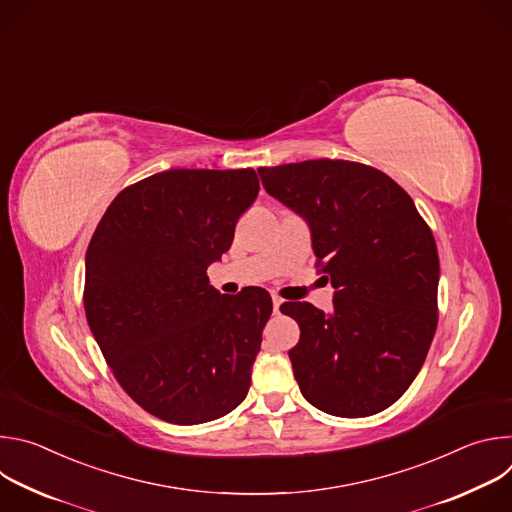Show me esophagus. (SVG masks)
Listing matches in <instances>:
<instances>
[{"instance_id":"34e87169","label":"esophagus","mask_w":512,"mask_h":512,"mask_svg":"<svg viewBox=\"0 0 512 512\" xmlns=\"http://www.w3.org/2000/svg\"><path fill=\"white\" fill-rule=\"evenodd\" d=\"M271 300H273V312H275V314H279V308H281L283 300H281L277 294H273V296H271Z\"/></svg>"}]
</instances>
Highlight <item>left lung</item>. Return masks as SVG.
Here are the masks:
<instances>
[{
	"mask_svg": "<svg viewBox=\"0 0 512 512\" xmlns=\"http://www.w3.org/2000/svg\"><path fill=\"white\" fill-rule=\"evenodd\" d=\"M265 190L312 233L334 310L285 302L300 326L289 350L302 395L320 411L367 417L413 383L437 328L440 259L411 196L377 168L308 160L259 168Z\"/></svg>",
	"mask_w": 512,
	"mask_h": 512,
	"instance_id": "1",
	"label": "left lung"
}]
</instances>
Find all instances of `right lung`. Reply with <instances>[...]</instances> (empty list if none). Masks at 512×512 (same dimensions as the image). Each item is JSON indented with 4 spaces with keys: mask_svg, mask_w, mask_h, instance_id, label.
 <instances>
[{
    "mask_svg": "<svg viewBox=\"0 0 512 512\" xmlns=\"http://www.w3.org/2000/svg\"><path fill=\"white\" fill-rule=\"evenodd\" d=\"M257 194L253 168L166 170L121 190L93 233L89 328L123 391L164 421L206 423L247 397L271 296L221 294L206 269Z\"/></svg>",
    "mask_w": 512,
    "mask_h": 512,
    "instance_id": "add662e5",
    "label": "right lung"
}]
</instances>
